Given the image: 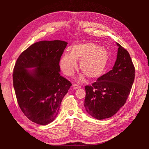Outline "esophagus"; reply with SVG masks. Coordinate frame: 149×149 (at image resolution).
<instances>
[{"label":"esophagus","instance_id":"1","mask_svg":"<svg viewBox=\"0 0 149 149\" xmlns=\"http://www.w3.org/2000/svg\"><path fill=\"white\" fill-rule=\"evenodd\" d=\"M73 88H74V89H78V88H81V86H79V85H78V84H74L73 85Z\"/></svg>","mask_w":149,"mask_h":149}]
</instances>
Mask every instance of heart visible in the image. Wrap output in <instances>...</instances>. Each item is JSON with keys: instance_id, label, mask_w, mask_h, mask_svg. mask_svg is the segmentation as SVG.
Instances as JSON below:
<instances>
[{"instance_id": "b5f03b06", "label": "heart", "mask_w": 149, "mask_h": 149, "mask_svg": "<svg viewBox=\"0 0 149 149\" xmlns=\"http://www.w3.org/2000/svg\"><path fill=\"white\" fill-rule=\"evenodd\" d=\"M110 60L108 50L92 42H86L74 45L70 54L65 53L60 59L59 65L67 75H72L79 61V69L88 78L100 77L107 67ZM83 75L79 80H82Z\"/></svg>"}]
</instances>
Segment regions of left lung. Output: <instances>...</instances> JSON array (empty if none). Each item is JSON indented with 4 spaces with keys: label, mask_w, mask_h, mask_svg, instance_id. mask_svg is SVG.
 <instances>
[{
    "label": "left lung",
    "mask_w": 149,
    "mask_h": 149,
    "mask_svg": "<svg viewBox=\"0 0 149 149\" xmlns=\"http://www.w3.org/2000/svg\"><path fill=\"white\" fill-rule=\"evenodd\" d=\"M113 69L99 77L92 86H86L84 107L97 120L112 117L124 105L130 94L135 68L130 54L119 44Z\"/></svg>",
    "instance_id": "8db88e82"
}]
</instances>
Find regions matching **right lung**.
<instances>
[{"label":"right lung","mask_w":149,"mask_h":149,"mask_svg":"<svg viewBox=\"0 0 149 149\" xmlns=\"http://www.w3.org/2000/svg\"><path fill=\"white\" fill-rule=\"evenodd\" d=\"M67 44L59 40L36 42L15 63L13 81L17 103L25 116L38 124L47 125L56 118L72 86L59 73V61Z\"/></svg>","instance_id":"add662e5"}]
</instances>
